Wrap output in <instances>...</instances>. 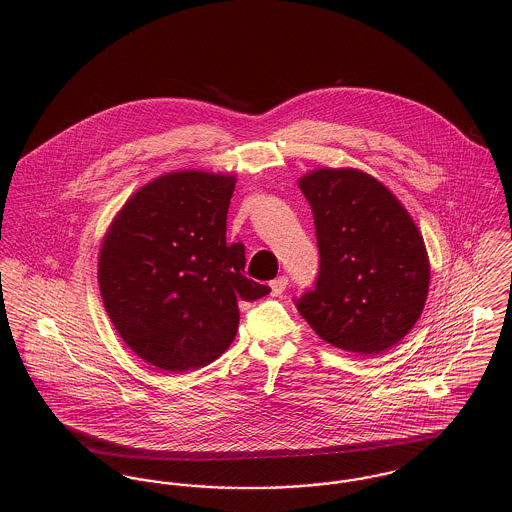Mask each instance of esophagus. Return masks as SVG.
Listing matches in <instances>:
<instances>
[{
	"label": "esophagus",
	"instance_id": "34e87169",
	"mask_svg": "<svg viewBox=\"0 0 512 512\" xmlns=\"http://www.w3.org/2000/svg\"><path fill=\"white\" fill-rule=\"evenodd\" d=\"M270 288H272V295H282V293L286 292V288H288V278L286 276H280V278H276L274 282H270Z\"/></svg>",
	"mask_w": 512,
	"mask_h": 512
}]
</instances>
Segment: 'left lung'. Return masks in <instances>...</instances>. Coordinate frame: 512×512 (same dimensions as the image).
I'll use <instances>...</instances> for the list:
<instances>
[{"label":"left lung","mask_w":512,"mask_h":512,"mask_svg":"<svg viewBox=\"0 0 512 512\" xmlns=\"http://www.w3.org/2000/svg\"><path fill=\"white\" fill-rule=\"evenodd\" d=\"M321 256L315 288L295 307L337 349L376 357L404 339L428 299L430 260L402 203L359 169L299 179Z\"/></svg>","instance_id":"obj_1"}]
</instances>
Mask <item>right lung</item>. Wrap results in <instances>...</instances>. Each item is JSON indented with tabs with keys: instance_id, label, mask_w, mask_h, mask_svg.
Masks as SVG:
<instances>
[{
	"instance_id": "1",
	"label": "right lung",
	"mask_w": 512,
	"mask_h": 512,
	"mask_svg": "<svg viewBox=\"0 0 512 512\" xmlns=\"http://www.w3.org/2000/svg\"><path fill=\"white\" fill-rule=\"evenodd\" d=\"M236 177L173 171L147 183L112 220L98 256L106 313L149 365L185 372L236 337L238 301L270 293L244 276V244L226 242Z\"/></svg>"
}]
</instances>
